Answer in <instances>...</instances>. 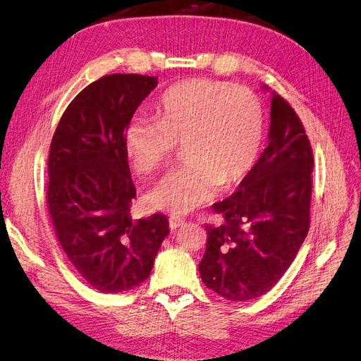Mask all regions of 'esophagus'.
Segmentation results:
<instances>
[{"label":"esophagus","instance_id":"1","mask_svg":"<svg viewBox=\"0 0 361 361\" xmlns=\"http://www.w3.org/2000/svg\"><path fill=\"white\" fill-rule=\"evenodd\" d=\"M183 223H185V221L182 220V218H179V216H171V218H170V221H169L171 231H176V228H178V227H180Z\"/></svg>","mask_w":361,"mask_h":361}]
</instances>
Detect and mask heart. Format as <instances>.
<instances>
[{
  "label": "heart",
  "instance_id": "obj_1",
  "mask_svg": "<svg viewBox=\"0 0 361 361\" xmlns=\"http://www.w3.org/2000/svg\"><path fill=\"white\" fill-rule=\"evenodd\" d=\"M264 138V108L244 87L215 80L182 81L161 96L158 122L143 114L125 129L126 154L140 174L166 167L185 145L187 167L147 192L158 211L185 215L233 187L253 167Z\"/></svg>",
  "mask_w": 361,
  "mask_h": 361
}]
</instances>
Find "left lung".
Wrapping results in <instances>:
<instances>
[{
  "label": "left lung",
  "mask_w": 361,
  "mask_h": 361,
  "mask_svg": "<svg viewBox=\"0 0 361 361\" xmlns=\"http://www.w3.org/2000/svg\"><path fill=\"white\" fill-rule=\"evenodd\" d=\"M312 171L300 117L272 93L267 149L231 197L212 204L223 223L206 226L199 271L207 288L226 300L250 301L277 285L309 232Z\"/></svg>",
  "instance_id": "left-lung-1"
}]
</instances>
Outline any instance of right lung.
I'll list each match as a JSON object with an SVG mask.
<instances>
[{
    "label": "right lung",
    "instance_id": "1",
    "mask_svg": "<svg viewBox=\"0 0 361 361\" xmlns=\"http://www.w3.org/2000/svg\"><path fill=\"white\" fill-rule=\"evenodd\" d=\"M157 76L113 73L63 113L48 158L47 202L59 243L87 285L118 293L141 285L170 231L166 215L134 220L125 129Z\"/></svg>",
    "mask_w": 361,
    "mask_h": 361
}]
</instances>
